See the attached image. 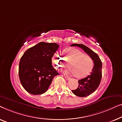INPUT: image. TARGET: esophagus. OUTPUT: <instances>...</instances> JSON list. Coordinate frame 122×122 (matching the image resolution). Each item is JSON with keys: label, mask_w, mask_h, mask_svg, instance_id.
I'll use <instances>...</instances> for the list:
<instances>
[{"label": "esophagus", "mask_w": 122, "mask_h": 122, "mask_svg": "<svg viewBox=\"0 0 122 122\" xmlns=\"http://www.w3.org/2000/svg\"><path fill=\"white\" fill-rule=\"evenodd\" d=\"M65 79H66V80H70V78L69 77H68V76H65Z\"/></svg>", "instance_id": "34e87169"}]
</instances>
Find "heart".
I'll return each instance as SVG.
<instances>
[{
    "label": "heart",
    "mask_w": 122,
    "mask_h": 122,
    "mask_svg": "<svg viewBox=\"0 0 122 122\" xmlns=\"http://www.w3.org/2000/svg\"><path fill=\"white\" fill-rule=\"evenodd\" d=\"M64 59L70 62V68L65 70V73L82 78L88 76L93 70L94 61L91 56L85 54L80 50L69 48L64 52ZM64 59L59 54H55L52 61L57 68H63L66 66Z\"/></svg>",
    "instance_id": "b5f03b06"
}]
</instances>
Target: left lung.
<instances>
[{"label":"left lung","mask_w":122,"mask_h":122,"mask_svg":"<svg viewBox=\"0 0 122 122\" xmlns=\"http://www.w3.org/2000/svg\"><path fill=\"white\" fill-rule=\"evenodd\" d=\"M71 46L81 47L94 61V67L91 75L78 80V86L76 90H72V93L78 97H86L93 93L98 87L102 78V62L98 55L90 48L83 44H73Z\"/></svg>","instance_id":"left-lung-1"}]
</instances>
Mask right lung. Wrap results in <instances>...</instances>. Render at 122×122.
I'll return each instance as SVG.
<instances>
[{
  "label": "right lung",
  "mask_w": 122,
  "mask_h": 122,
  "mask_svg": "<svg viewBox=\"0 0 122 122\" xmlns=\"http://www.w3.org/2000/svg\"><path fill=\"white\" fill-rule=\"evenodd\" d=\"M59 45L41 42L27 49L20 59L19 76L24 88L34 95L46 92L55 76L59 75L52 66V57Z\"/></svg>",
  "instance_id": "obj_1"
}]
</instances>
